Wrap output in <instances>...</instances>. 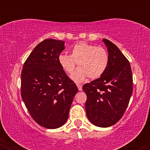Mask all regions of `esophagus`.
I'll return each instance as SVG.
<instances>
[{
    "mask_svg": "<svg viewBox=\"0 0 150 150\" xmlns=\"http://www.w3.org/2000/svg\"><path fill=\"white\" fill-rule=\"evenodd\" d=\"M77 88H78V89H79V91H82V85H79V84H77Z\"/></svg>",
    "mask_w": 150,
    "mask_h": 150,
    "instance_id": "34e87169",
    "label": "esophagus"
}]
</instances>
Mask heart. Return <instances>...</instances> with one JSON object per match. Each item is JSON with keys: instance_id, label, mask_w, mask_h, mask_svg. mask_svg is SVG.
I'll list each match as a JSON object with an SVG mask.
<instances>
[{"instance_id": "1", "label": "heart", "mask_w": 150, "mask_h": 150, "mask_svg": "<svg viewBox=\"0 0 150 150\" xmlns=\"http://www.w3.org/2000/svg\"><path fill=\"white\" fill-rule=\"evenodd\" d=\"M58 61L68 74L73 73L77 63L79 68L71 75V79L81 82L87 77L97 79L104 73L108 64V54L101 46L80 42L73 48L70 56L61 53Z\"/></svg>"}]
</instances>
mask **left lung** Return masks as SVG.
I'll return each mask as SVG.
<instances>
[{"label":"left lung","instance_id":"1","mask_svg":"<svg viewBox=\"0 0 150 150\" xmlns=\"http://www.w3.org/2000/svg\"><path fill=\"white\" fill-rule=\"evenodd\" d=\"M108 64L99 78L83 85L87 94L86 114L101 128L116 124L128 107L132 93V75L129 61L117 46L106 39Z\"/></svg>","mask_w":150,"mask_h":150}]
</instances>
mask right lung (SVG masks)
<instances>
[{"mask_svg":"<svg viewBox=\"0 0 150 150\" xmlns=\"http://www.w3.org/2000/svg\"><path fill=\"white\" fill-rule=\"evenodd\" d=\"M64 49L63 41L45 39L34 48L22 70V100L32 118L46 128L65 124L78 91L58 61Z\"/></svg>","mask_w":150,"mask_h":150,"instance_id":"obj_1","label":"right lung"}]
</instances>
